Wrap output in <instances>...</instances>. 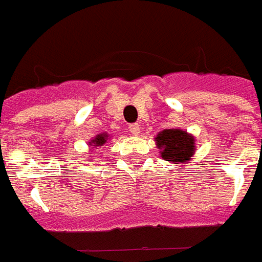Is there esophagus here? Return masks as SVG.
Returning <instances> with one entry per match:
<instances>
[{
	"instance_id": "esophagus-1",
	"label": "esophagus",
	"mask_w": 262,
	"mask_h": 262,
	"mask_svg": "<svg viewBox=\"0 0 262 262\" xmlns=\"http://www.w3.org/2000/svg\"><path fill=\"white\" fill-rule=\"evenodd\" d=\"M128 131L133 134V135H138V134L141 133V127H139L138 124H131L128 127Z\"/></svg>"
}]
</instances>
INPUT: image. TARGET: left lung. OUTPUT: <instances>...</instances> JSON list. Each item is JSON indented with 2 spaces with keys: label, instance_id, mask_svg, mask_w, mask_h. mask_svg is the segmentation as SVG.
Returning a JSON list of instances; mask_svg holds the SVG:
<instances>
[{
  "label": "left lung",
  "instance_id": "8db88e82",
  "mask_svg": "<svg viewBox=\"0 0 262 262\" xmlns=\"http://www.w3.org/2000/svg\"><path fill=\"white\" fill-rule=\"evenodd\" d=\"M157 147L161 150V157L165 161L184 165L194 154V138L179 128H169L161 131L156 137Z\"/></svg>",
  "mask_w": 262,
  "mask_h": 262
}]
</instances>
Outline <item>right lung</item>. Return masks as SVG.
<instances>
[{
    "label": "right lung",
    "mask_w": 262,
    "mask_h": 262,
    "mask_svg": "<svg viewBox=\"0 0 262 262\" xmlns=\"http://www.w3.org/2000/svg\"><path fill=\"white\" fill-rule=\"evenodd\" d=\"M108 134L106 133H102V134H98V135H96L95 139H92L91 142H89V144H92L93 147H100V146H102L104 143H106V141H108Z\"/></svg>",
    "instance_id": "add662e5"
}]
</instances>
